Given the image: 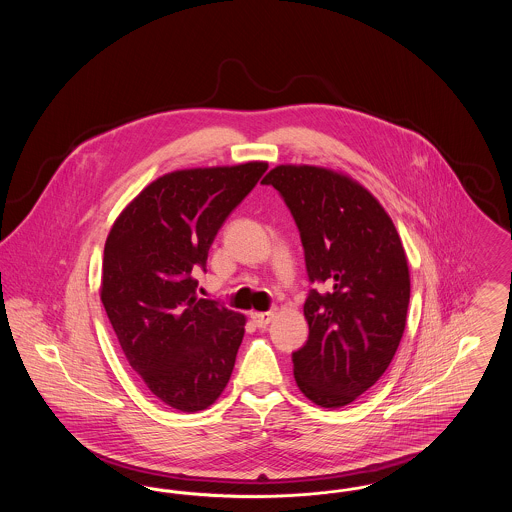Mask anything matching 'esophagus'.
<instances>
[{
	"label": "esophagus",
	"mask_w": 512,
	"mask_h": 512,
	"mask_svg": "<svg viewBox=\"0 0 512 512\" xmlns=\"http://www.w3.org/2000/svg\"><path fill=\"white\" fill-rule=\"evenodd\" d=\"M272 318H274V313H251V320L259 326V328H267L268 324L272 322Z\"/></svg>",
	"instance_id": "esophagus-1"
}]
</instances>
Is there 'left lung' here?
<instances>
[{
	"label": "left lung",
	"mask_w": 512,
	"mask_h": 512,
	"mask_svg": "<svg viewBox=\"0 0 512 512\" xmlns=\"http://www.w3.org/2000/svg\"><path fill=\"white\" fill-rule=\"evenodd\" d=\"M292 211L311 290L309 340L295 351L297 388L318 407L340 409L374 386L403 338L411 297L407 255L380 201L343 172L278 165L263 178Z\"/></svg>",
	"instance_id": "1"
}]
</instances>
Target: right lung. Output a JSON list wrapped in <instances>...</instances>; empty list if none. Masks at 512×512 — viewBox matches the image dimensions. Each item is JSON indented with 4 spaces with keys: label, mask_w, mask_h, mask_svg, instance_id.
I'll list each match as a JSON object with an SVG mask.
<instances>
[{
    "label": "right lung",
    "mask_w": 512,
    "mask_h": 512,
    "mask_svg": "<svg viewBox=\"0 0 512 512\" xmlns=\"http://www.w3.org/2000/svg\"><path fill=\"white\" fill-rule=\"evenodd\" d=\"M265 161L169 172L136 195L111 226L101 303L122 353L147 390L182 413L211 407L226 388L245 317L195 293L209 247Z\"/></svg>",
    "instance_id": "obj_1"
}]
</instances>
